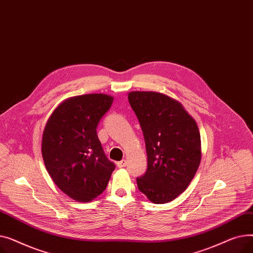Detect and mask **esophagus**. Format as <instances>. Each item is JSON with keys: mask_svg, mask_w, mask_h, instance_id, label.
I'll return each instance as SVG.
<instances>
[{"mask_svg": "<svg viewBox=\"0 0 253 253\" xmlns=\"http://www.w3.org/2000/svg\"><path fill=\"white\" fill-rule=\"evenodd\" d=\"M126 164H127V161H126V160H122V161H120V162H118V163H117V165H118V167H119V168H123V167H125V166H126Z\"/></svg>", "mask_w": 253, "mask_h": 253, "instance_id": "obj_1", "label": "esophagus"}]
</instances>
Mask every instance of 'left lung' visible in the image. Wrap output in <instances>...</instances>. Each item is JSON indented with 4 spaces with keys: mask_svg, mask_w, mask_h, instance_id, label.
I'll list each match as a JSON object with an SVG mask.
<instances>
[{
    "mask_svg": "<svg viewBox=\"0 0 253 253\" xmlns=\"http://www.w3.org/2000/svg\"><path fill=\"white\" fill-rule=\"evenodd\" d=\"M144 137L148 168L138 190L156 204L168 203L192 181L201 161L200 132L182 105L158 92L128 94Z\"/></svg>",
    "mask_w": 253,
    "mask_h": 253,
    "instance_id": "1",
    "label": "left lung"
}]
</instances>
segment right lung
Wrapping results in <instances>:
<instances>
[{"label":"right lung","instance_id":"right-lung-1","mask_svg":"<svg viewBox=\"0 0 253 253\" xmlns=\"http://www.w3.org/2000/svg\"><path fill=\"white\" fill-rule=\"evenodd\" d=\"M114 98L86 94L70 98L53 112L45 126L42 155L48 173L74 200L89 202L109 183L114 162L105 156L96 128Z\"/></svg>","mask_w":253,"mask_h":253}]
</instances>
